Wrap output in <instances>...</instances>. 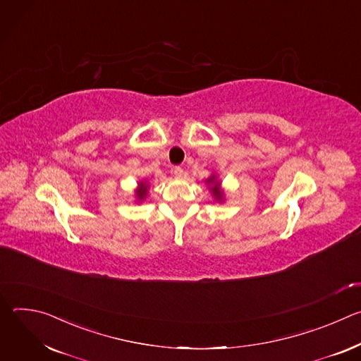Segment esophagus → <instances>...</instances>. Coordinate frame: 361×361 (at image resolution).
<instances>
[{
  "mask_svg": "<svg viewBox=\"0 0 361 361\" xmlns=\"http://www.w3.org/2000/svg\"><path fill=\"white\" fill-rule=\"evenodd\" d=\"M173 173H174V176H176L177 178H180V177H183V174H184V170H183L181 167H174Z\"/></svg>",
  "mask_w": 361,
  "mask_h": 361,
  "instance_id": "esophagus-1",
  "label": "esophagus"
}]
</instances>
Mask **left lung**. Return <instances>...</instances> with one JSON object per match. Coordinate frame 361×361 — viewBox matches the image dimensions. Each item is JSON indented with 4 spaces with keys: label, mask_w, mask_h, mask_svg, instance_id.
<instances>
[{
    "label": "left lung",
    "mask_w": 361,
    "mask_h": 361,
    "mask_svg": "<svg viewBox=\"0 0 361 361\" xmlns=\"http://www.w3.org/2000/svg\"><path fill=\"white\" fill-rule=\"evenodd\" d=\"M205 181H207V183L212 185V192H213L214 198H216L217 201H223V191H221V188H220V183L217 181L216 176L213 174L212 177H209Z\"/></svg>",
    "instance_id": "left-lung-1"
}]
</instances>
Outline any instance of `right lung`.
I'll use <instances>...</instances> for the list:
<instances>
[{
	"label": "right lung",
	"instance_id": "obj_1",
	"mask_svg": "<svg viewBox=\"0 0 361 361\" xmlns=\"http://www.w3.org/2000/svg\"><path fill=\"white\" fill-rule=\"evenodd\" d=\"M147 191H148V185L145 181H140L138 183V188L135 190V195H137V200L138 201H142L147 195Z\"/></svg>",
	"mask_w": 361,
	"mask_h": 361
}]
</instances>
